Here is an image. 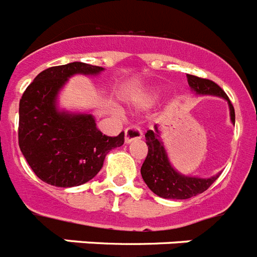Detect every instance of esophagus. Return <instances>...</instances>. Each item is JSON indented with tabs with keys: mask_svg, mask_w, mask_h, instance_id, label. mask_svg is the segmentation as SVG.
<instances>
[{
	"mask_svg": "<svg viewBox=\"0 0 257 257\" xmlns=\"http://www.w3.org/2000/svg\"><path fill=\"white\" fill-rule=\"evenodd\" d=\"M142 137H143V133L138 126H130L124 130V142L126 143H131L133 140L142 139Z\"/></svg>",
	"mask_w": 257,
	"mask_h": 257,
	"instance_id": "obj_1",
	"label": "esophagus"
}]
</instances>
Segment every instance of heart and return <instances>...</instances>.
I'll use <instances>...</instances> for the list:
<instances>
[{"instance_id":"1","label":"heart","mask_w":257,"mask_h":257,"mask_svg":"<svg viewBox=\"0 0 257 257\" xmlns=\"http://www.w3.org/2000/svg\"><path fill=\"white\" fill-rule=\"evenodd\" d=\"M157 97H159V93L156 91L144 92V93H142V95L134 98V104L137 105L138 107L146 109V107H150L151 105L155 104Z\"/></svg>"}]
</instances>
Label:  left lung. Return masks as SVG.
Instances as JSON below:
<instances>
[{"label": "left lung", "mask_w": 257, "mask_h": 257, "mask_svg": "<svg viewBox=\"0 0 257 257\" xmlns=\"http://www.w3.org/2000/svg\"><path fill=\"white\" fill-rule=\"evenodd\" d=\"M187 80L188 85L197 95L220 96L225 98L229 104L230 119L235 124L234 106L220 85L209 79H203L195 75H188V74ZM146 143L148 147V153L140 169V173L146 185L157 196L164 197V199H175V200L190 199L208 190L210 185L220 177V174H217L210 178H197V177H188V175H183L177 172L169 161L168 153L160 138V130L157 124H155V130L147 131Z\"/></svg>", "instance_id": "obj_1"}]
</instances>
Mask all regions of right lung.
<instances>
[{"label": "right lung", "instance_id": "right-lung-1", "mask_svg": "<svg viewBox=\"0 0 257 257\" xmlns=\"http://www.w3.org/2000/svg\"><path fill=\"white\" fill-rule=\"evenodd\" d=\"M100 66L71 62L41 71L19 102V148L43 182L56 187H75L91 181L104 165L105 156L124 143V133L106 137L87 113L57 107V96L75 74L97 75Z\"/></svg>", "mask_w": 257, "mask_h": 257}]
</instances>
